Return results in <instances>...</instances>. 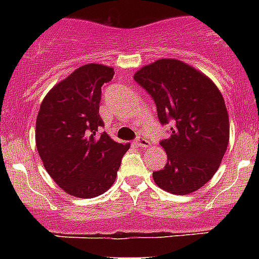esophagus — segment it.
<instances>
[{
    "mask_svg": "<svg viewBox=\"0 0 259 259\" xmlns=\"http://www.w3.org/2000/svg\"><path fill=\"white\" fill-rule=\"evenodd\" d=\"M135 143H136V145L141 146V148H148V146H150V143L146 139H144V137H137L136 140H135Z\"/></svg>",
    "mask_w": 259,
    "mask_h": 259,
    "instance_id": "34e87169",
    "label": "esophagus"
}]
</instances>
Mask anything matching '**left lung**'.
<instances>
[{"instance_id": "8db88e82", "label": "left lung", "mask_w": 259, "mask_h": 259, "mask_svg": "<svg viewBox=\"0 0 259 259\" xmlns=\"http://www.w3.org/2000/svg\"><path fill=\"white\" fill-rule=\"evenodd\" d=\"M134 79L149 92L159 122L171 123L161 141L164 168L153 172L155 184L172 194H189L211 179L230 141L224 98L210 77L188 63L162 58L136 71Z\"/></svg>"}]
</instances>
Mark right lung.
<instances>
[{
  "label": "right lung",
  "instance_id": "add662e5",
  "mask_svg": "<svg viewBox=\"0 0 259 259\" xmlns=\"http://www.w3.org/2000/svg\"><path fill=\"white\" fill-rule=\"evenodd\" d=\"M114 68L88 63L50 89L36 119V148L45 170L66 193L97 197L114 184L130 144L114 141L100 116L101 87Z\"/></svg>",
  "mask_w": 259,
  "mask_h": 259
}]
</instances>
